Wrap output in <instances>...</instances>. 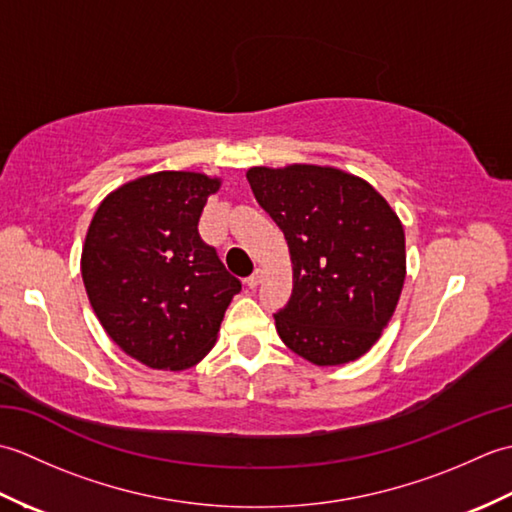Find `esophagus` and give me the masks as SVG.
Instances as JSON below:
<instances>
[{
  "instance_id": "34e87169",
  "label": "esophagus",
  "mask_w": 512,
  "mask_h": 512,
  "mask_svg": "<svg viewBox=\"0 0 512 512\" xmlns=\"http://www.w3.org/2000/svg\"><path fill=\"white\" fill-rule=\"evenodd\" d=\"M264 273H266V270H264V268H257V270H255V273H253V275H250V277L246 279V286H248V288H257L259 284H262V279H264Z\"/></svg>"
}]
</instances>
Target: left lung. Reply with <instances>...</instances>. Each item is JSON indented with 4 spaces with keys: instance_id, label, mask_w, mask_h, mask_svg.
Returning a JSON list of instances; mask_svg holds the SVG:
<instances>
[{
    "instance_id": "obj_1",
    "label": "left lung",
    "mask_w": 512,
    "mask_h": 512,
    "mask_svg": "<svg viewBox=\"0 0 512 512\" xmlns=\"http://www.w3.org/2000/svg\"><path fill=\"white\" fill-rule=\"evenodd\" d=\"M246 178L290 248L292 297L275 314L281 341L319 367L361 358L405 286L400 217L367 180L336 167H250Z\"/></svg>"
}]
</instances>
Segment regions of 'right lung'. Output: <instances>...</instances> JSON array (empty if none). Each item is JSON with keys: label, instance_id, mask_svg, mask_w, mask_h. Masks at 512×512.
<instances>
[{"label": "right lung", "instance_id": "obj_1", "mask_svg": "<svg viewBox=\"0 0 512 512\" xmlns=\"http://www.w3.org/2000/svg\"><path fill=\"white\" fill-rule=\"evenodd\" d=\"M222 178L158 171L114 189L96 209L81 275L107 336L151 369L182 372L211 352L242 290L198 233Z\"/></svg>", "mask_w": 512, "mask_h": 512}]
</instances>
